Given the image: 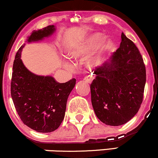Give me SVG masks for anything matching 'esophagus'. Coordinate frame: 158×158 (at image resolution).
<instances>
[{"instance_id": "esophagus-1", "label": "esophagus", "mask_w": 158, "mask_h": 158, "mask_svg": "<svg viewBox=\"0 0 158 158\" xmlns=\"http://www.w3.org/2000/svg\"><path fill=\"white\" fill-rule=\"evenodd\" d=\"M84 79L85 81H87L88 83H91L92 81H93V77H92L91 76H86Z\"/></svg>"}]
</instances>
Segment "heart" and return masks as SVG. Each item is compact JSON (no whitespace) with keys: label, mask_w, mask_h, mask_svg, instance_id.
Returning a JSON list of instances; mask_svg holds the SVG:
<instances>
[{"label":"heart","mask_w":158,"mask_h":158,"mask_svg":"<svg viewBox=\"0 0 158 158\" xmlns=\"http://www.w3.org/2000/svg\"><path fill=\"white\" fill-rule=\"evenodd\" d=\"M102 38V34L97 32L90 35L83 43L73 46L68 51V57L71 59H77L78 57L85 56L90 51V49L95 45ZM110 46V40L108 38H104L100 44L99 49L101 50H106Z\"/></svg>","instance_id":"obj_1"}]
</instances>
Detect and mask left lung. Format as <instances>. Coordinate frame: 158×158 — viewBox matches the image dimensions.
Returning a JSON list of instances; mask_svg holds the SVG:
<instances>
[{"instance_id":"8db88e82","label":"left lung","mask_w":158,"mask_h":158,"mask_svg":"<svg viewBox=\"0 0 158 158\" xmlns=\"http://www.w3.org/2000/svg\"><path fill=\"white\" fill-rule=\"evenodd\" d=\"M109 59L96 68L90 84L91 103L98 119L118 126L135 117L143 102L146 67L139 50L125 34Z\"/></svg>"}]
</instances>
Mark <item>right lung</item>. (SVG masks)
I'll use <instances>...</instances> for the list:
<instances>
[{
    "mask_svg": "<svg viewBox=\"0 0 158 158\" xmlns=\"http://www.w3.org/2000/svg\"><path fill=\"white\" fill-rule=\"evenodd\" d=\"M55 30L54 25L34 30L27 41L42 40ZM23 47L19 48L13 62L11 81L12 101L23 124L38 132H52L64 119L68 96L77 80L72 79L59 83L50 76H39L30 72L21 59Z\"/></svg>",
    "mask_w": 158,
    "mask_h": 158,
    "instance_id": "1",
    "label": "right lung"
}]
</instances>
